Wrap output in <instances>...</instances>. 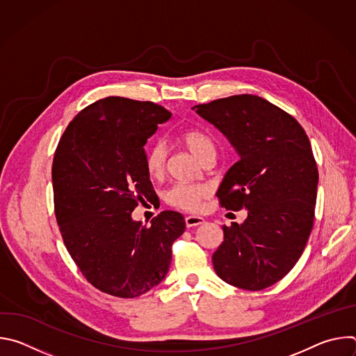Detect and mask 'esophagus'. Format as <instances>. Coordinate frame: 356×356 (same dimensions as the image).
I'll return each mask as SVG.
<instances>
[{"label":"esophagus","mask_w":356,"mask_h":356,"mask_svg":"<svg viewBox=\"0 0 356 356\" xmlns=\"http://www.w3.org/2000/svg\"><path fill=\"white\" fill-rule=\"evenodd\" d=\"M204 224V218L202 217H198V216H187L186 217V225L190 228V227H197V225H201Z\"/></svg>","instance_id":"1"}]
</instances>
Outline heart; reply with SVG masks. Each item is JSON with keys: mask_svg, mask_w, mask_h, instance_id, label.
Wrapping results in <instances>:
<instances>
[{"mask_svg": "<svg viewBox=\"0 0 356 356\" xmlns=\"http://www.w3.org/2000/svg\"><path fill=\"white\" fill-rule=\"evenodd\" d=\"M180 140L201 162H204L210 156H214V143L206 132L200 129H187L180 134ZM166 147L161 142L150 145L146 149L145 168L152 179H159L163 176L166 168ZM209 195L210 187L206 184L177 183L165 193V201L166 204L175 209L197 211L202 200L207 198Z\"/></svg>", "mask_w": 356, "mask_h": 356, "instance_id": "heart-1", "label": "heart"}]
</instances>
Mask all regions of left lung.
<instances>
[{"label": "left lung", "instance_id": "8db88e82", "mask_svg": "<svg viewBox=\"0 0 356 356\" xmlns=\"http://www.w3.org/2000/svg\"><path fill=\"white\" fill-rule=\"evenodd\" d=\"M193 110L238 152L217 193L221 207L248 210L242 224L222 227L216 273L243 290L266 289L293 269L313 229L318 170L309 136L258 95H231Z\"/></svg>", "mask_w": 356, "mask_h": 356}]
</instances>
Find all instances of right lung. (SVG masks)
I'll return each mask as SVG.
<instances>
[{
	"label": "right lung",
	"instance_id": "obj_1",
	"mask_svg": "<svg viewBox=\"0 0 356 356\" xmlns=\"http://www.w3.org/2000/svg\"><path fill=\"white\" fill-rule=\"evenodd\" d=\"M172 113L124 97L98 99L63 132L54 158L56 221L72 259L103 293L134 298L168 275L184 217L162 211L146 227L131 214L156 193L145 145Z\"/></svg>",
	"mask_w": 356,
	"mask_h": 356
}]
</instances>
